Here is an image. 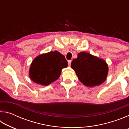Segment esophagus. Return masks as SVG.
Instances as JSON below:
<instances>
[{"instance_id":"1","label":"esophagus","mask_w":129,"mask_h":129,"mask_svg":"<svg viewBox=\"0 0 129 129\" xmlns=\"http://www.w3.org/2000/svg\"><path fill=\"white\" fill-rule=\"evenodd\" d=\"M71 62L72 61L71 60H68V65L70 67L71 66Z\"/></svg>"}]
</instances>
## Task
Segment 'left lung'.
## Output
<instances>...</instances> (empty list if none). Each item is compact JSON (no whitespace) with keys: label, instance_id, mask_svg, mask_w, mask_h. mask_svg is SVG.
Here are the masks:
<instances>
[{"label":"left lung","instance_id":"8db88e82","mask_svg":"<svg viewBox=\"0 0 129 129\" xmlns=\"http://www.w3.org/2000/svg\"><path fill=\"white\" fill-rule=\"evenodd\" d=\"M71 68L84 85L94 87L105 81L108 74V64L102 58L85 52L77 54L72 61Z\"/></svg>","mask_w":129,"mask_h":129}]
</instances>
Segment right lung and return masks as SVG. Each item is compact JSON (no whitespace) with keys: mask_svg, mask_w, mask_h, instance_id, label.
<instances>
[{"mask_svg":"<svg viewBox=\"0 0 129 129\" xmlns=\"http://www.w3.org/2000/svg\"><path fill=\"white\" fill-rule=\"evenodd\" d=\"M68 66L65 56L55 51L40 54L32 61L29 76L34 82L47 86L59 78L61 71Z\"/></svg>","mask_w":129,"mask_h":129,"instance_id":"1","label":"right lung"}]
</instances>
